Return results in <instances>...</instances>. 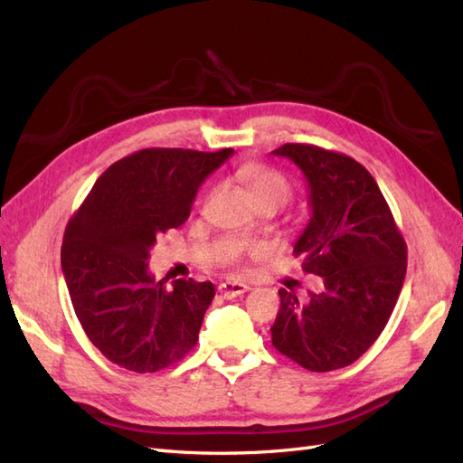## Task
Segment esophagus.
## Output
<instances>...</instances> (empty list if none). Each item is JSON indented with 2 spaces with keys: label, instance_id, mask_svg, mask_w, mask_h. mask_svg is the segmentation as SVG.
Returning a JSON list of instances; mask_svg holds the SVG:
<instances>
[{
  "label": "esophagus",
  "instance_id": "1",
  "mask_svg": "<svg viewBox=\"0 0 463 463\" xmlns=\"http://www.w3.org/2000/svg\"><path fill=\"white\" fill-rule=\"evenodd\" d=\"M247 290H249V287H247V284H242V282L226 280V282H221V284H219V292H221V297H222V298H226V300L237 298V297H241V294H244Z\"/></svg>",
  "mask_w": 463,
  "mask_h": 463
}]
</instances>
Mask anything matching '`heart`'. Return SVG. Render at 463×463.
Here are the masks:
<instances>
[{
  "mask_svg": "<svg viewBox=\"0 0 463 463\" xmlns=\"http://www.w3.org/2000/svg\"><path fill=\"white\" fill-rule=\"evenodd\" d=\"M244 175H247V181L250 184V191L254 196L277 194L282 201H287L290 196V184L277 171L267 169V166L252 165L244 171Z\"/></svg>",
  "mask_w": 463,
  "mask_h": 463,
  "instance_id": "heart-1",
  "label": "heart"
}]
</instances>
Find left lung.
Wrapping results in <instances>:
<instances>
[{
    "label": "left lung",
    "mask_w": 463,
    "mask_h": 463,
    "mask_svg": "<svg viewBox=\"0 0 463 463\" xmlns=\"http://www.w3.org/2000/svg\"><path fill=\"white\" fill-rule=\"evenodd\" d=\"M307 176L310 222L294 244L322 288L300 302L280 288L272 346L310 372L350 366L386 326L406 279L408 249L378 183L352 156L317 145L272 151Z\"/></svg>",
    "instance_id": "8db88e82"
}]
</instances>
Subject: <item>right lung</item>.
<instances>
[{
	"instance_id": "1",
	"label": "right lung",
	"mask_w": 463,
	"mask_h": 463,
	"mask_svg": "<svg viewBox=\"0 0 463 463\" xmlns=\"http://www.w3.org/2000/svg\"><path fill=\"white\" fill-rule=\"evenodd\" d=\"M232 149H143L113 163L69 221L61 269L73 310L103 356L137 373L183 360L199 340L213 282H156L149 250L181 226L201 183Z\"/></svg>"
}]
</instances>
